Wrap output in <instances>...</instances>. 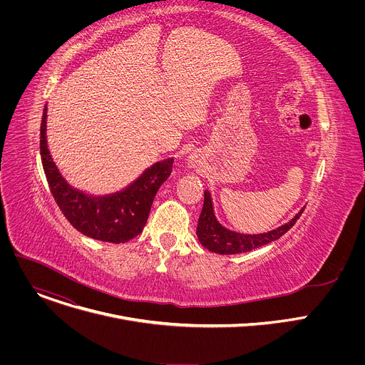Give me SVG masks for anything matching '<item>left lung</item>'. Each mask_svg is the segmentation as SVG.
<instances>
[{
    "mask_svg": "<svg viewBox=\"0 0 365 365\" xmlns=\"http://www.w3.org/2000/svg\"><path fill=\"white\" fill-rule=\"evenodd\" d=\"M304 207L286 224L280 225L276 230L263 232V234H241L237 231H231L225 228L215 217L214 211V202L210 190H205V199H203V207L199 217L196 235L199 242L212 252L217 254H240V252H248L254 248H258L262 245H266L269 242H273L279 240L283 234H286L300 218Z\"/></svg>",
    "mask_w": 365,
    "mask_h": 365,
    "instance_id": "obj_1",
    "label": "left lung"
}]
</instances>
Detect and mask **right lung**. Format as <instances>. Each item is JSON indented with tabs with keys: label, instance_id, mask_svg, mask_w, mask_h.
<instances>
[{
	"label": "right lung",
	"instance_id": "right-lung-1",
	"mask_svg": "<svg viewBox=\"0 0 365 365\" xmlns=\"http://www.w3.org/2000/svg\"><path fill=\"white\" fill-rule=\"evenodd\" d=\"M47 106L40 127L43 170L61 211L81 234L106 242L123 244L143 232L155 193L170 176L173 158L147 168L134 182L108 195H92L71 186L48 151L46 124Z\"/></svg>",
	"mask_w": 365,
	"mask_h": 365
}]
</instances>
